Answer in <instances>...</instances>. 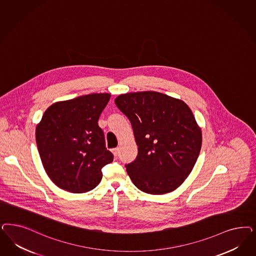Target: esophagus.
I'll return each instance as SVG.
<instances>
[{"instance_id": "1", "label": "esophagus", "mask_w": 256, "mask_h": 256, "mask_svg": "<svg viewBox=\"0 0 256 256\" xmlns=\"http://www.w3.org/2000/svg\"><path fill=\"white\" fill-rule=\"evenodd\" d=\"M118 150H120V148H115L112 150V152H113V154H114L115 156H116L118 154Z\"/></svg>"}]
</instances>
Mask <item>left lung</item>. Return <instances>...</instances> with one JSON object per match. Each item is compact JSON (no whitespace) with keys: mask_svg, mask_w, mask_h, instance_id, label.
I'll list each match as a JSON object with an SVG mask.
<instances>
[{"mask_svg":"<svg viewBox=\"0 0 256 256\" xmlns=\"http://www.w3.org/2000/svg\"><path fill=\"white\" fill-rule=\"evenodd\" d=\"M116 106L132 124L138 156L125 166L138 190L172 192L190 175L202 148V131L188 106L160 92L118 96Z\"/></svg>","mask_w":256,"mask_h":256,"instance_id":"left-lung-1","label":"left lung"}]
</instances>
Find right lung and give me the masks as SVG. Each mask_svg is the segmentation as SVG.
Wrapping results in <instances>:
<instances>
[{
    "mask_svg": "<svg viewBox=\"0 0 256 256\" xmlns=\"http://www.w3.org/2000/svg\"><path fill=\"white\" fill-rule=\"evenodd\" d=\"M111 95L94 93L52 104L36 129L42 165L58 188L72 193L95 188L114 156L98 125Z\"/></svg>",
    "mask_w": 256,
    "mask_h": 256,
    "instance_id": "1",
    "label": "right lung"
}]
</instances>
